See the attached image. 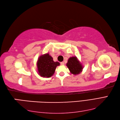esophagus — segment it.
Segmentation results:
<instances>
[{
  "instance_id": "1",
  "label": "esophagus",
  "mask_w": 120,
  "mask_h": 120,
  "mask_svg": "<svg viewBox=\"0 0 120 120\" xmlns=\"http://www.w3.org/2000/svg\"><path fill=\"white\" fill-rule=\"evenodd\" d=\"M60 65H64V62H61L60 63Z\"/></svg>"
}]
</instances>
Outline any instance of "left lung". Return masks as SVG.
I'll return each instance as SVG.
<instances>
[{
	"label": "left lung",
	"instance_id": "1",
	"mask_svg": "<svg viewBox=\"0 0 120 120\" xmlns=\"http://www.w3.org/2000/svg\"><path fill=\"white\" fill-rule=\"evenodd\" d=\"M66 65L69 69L71 73L77 75L82 72L83 66L76 56L71 57L69 58Z\"/></svg>",
	"mask_w": 120,
	"mask_h": 120
}]
</instances>
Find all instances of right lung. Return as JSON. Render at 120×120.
<instances>
[{"label": "right lung", "instance_id": "right-lung-1", "mask_svg": "<svg viewBox=\"0 0 120 120\" xmlns=\"http://www.w3.org/2000/svg\"><path fill=\"white\" fill-rule=\"evenodd\" d=\"M37 65L38 74L42 77L49 78L54 74L56 67L60 64L54 62L53 58L48 53L39 57Z\"/></svg>", "mask_w": 120, "mask_h": 120}]
</instances>
